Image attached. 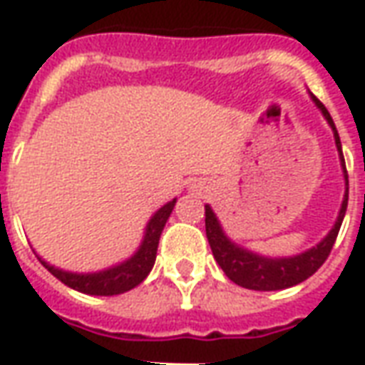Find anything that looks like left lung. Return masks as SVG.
Here are the masks:
<instances>
[{
	"label": "left lung",
	"mask_w": 365,
	"mask_h": 365,
	"mask_svg": "<svg viewBox=\"0 0 365 365\" xmlns=\"http://www.w3.org/2000/svg\"><path fill=\"white\" fill-rule=\"evenodd\" d=\"M313 103L317 105V109L322 113V117L327 119L329 127L332 128L334 135V144H336L338 156H340V166L344 172L346 191L342 205L338 211L334 227L329 230V235L322 238L321 242L313 248H309L305 252L295 254V256H279V258H272V256H264V254L252 252L245 246L232 242L227 232L222 230V225L217 219V215L211 209V205H205V232L209 246L213 250V256L217 264L221 266V269L227 274L230 282H235L240 287L254 291H277L293 287L297 283L305 282L307 277L321 268L324 260L329 258L330 250L334 246V240L338 237L340 225L344 221L346 207H348V172H346L344 156H342V144H340V136L334 127V120L330 117V113L327 111V107L311 93Z\"/></svg>",
	"instance_id": "left-lung-1"
}]
</instances>
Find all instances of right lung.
Wrapping results in <instances>:
<instances>
[{
	"label": "right lung",
	"instance_id": "1",
	"mask_svg": "<svg viewBox=\"0 0 365 365\" xmlns=\"http://www.w3.org/2000/svg\"><path fill=\"white\" fill-rule=\"evenodd\" d=\"M178 199L168 201L166 205H162L152 215L150 221L144 229V237L140 240V246L136 248V252L127 258V260L115 264L111 268L101 269V272H90V274H78V272H66L56 266H52L48 262H44L41 256L38 260L44 268L48 269L54 277H58L60 282L88 295H119L125 291H130L138 283L146 279V275L150 274L152 266L156 262V252H158L160 235L166 227V221L174 211V205Z\"/></svg>",
	"mask_w": 365,
	"mask_h": 365
}]
</instances>
